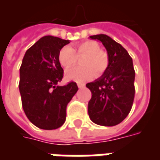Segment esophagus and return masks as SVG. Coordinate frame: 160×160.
<instances>
[{
	"instance_id": "1",
	"label": "esophagus",
	"mask_w": 160,
	"mask_h": 160,
	"mask_svg": "<svg viewBox=\"0 0 160 160\" xmlns=\"http://www.w3.org/2000/svg\"><path fill=\"white\" fill-rule=\"evenodd\" d=\"M77 86H78V87H79V88H83V87H85V84L78 83V84H77Z\"/></svg>"
}]
</instances>
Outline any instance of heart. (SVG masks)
Listing matches in <instances>:
<instances>
[{
  "label": "heart",
  "mask_w": 160,
  "mask_h": 160,
  "mask_svg": "<svg viewBox=\"0 0 160 160\" xmlns=\"http://www.w3.org/2000/svg\"><path fill=\"white\" fill-rule=\"evenodd\" d=\"M86 56L82 60L83 68H74L68 70L65 76L68 80L83 82L96 75H100L107 69L109 57L106 53L100 50V46L95 41H85L79 43L75 49L65 46L58 53V62L64 68H69L77 62V56Z\"/></svg>",
  "instance_id": "obj_1"
}]
</instances>
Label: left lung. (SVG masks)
I'll use <instances>...</instances> for the list:
<instances>
[{"mask_svg":"<svg viewBox=\"0 0 160 160\" xmlns=\"http://www.w3.org/2000/svg\"><path fill=\"white\" fill-rule=\"evenodd\" d=\"M100 41L107 50L109 65L103 75L87 84L92 92L88 115L94 123L115 126L127 118L134 98L133 60L120 43L104 34L90 36Z\"/></svg>","mask_w":160,"mask_h":160,"instance_id":"8db88e82","label":"left lung"}]
</instances>
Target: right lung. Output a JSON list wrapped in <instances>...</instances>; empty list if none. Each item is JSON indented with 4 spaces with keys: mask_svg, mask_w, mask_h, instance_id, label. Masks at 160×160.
<instances>
[{
    "mask_svg": "<svg viewBox=\"0 0 160 160\" xmlns=\"http://www.w3.org/2000/svg\"><path fill=\"white\" fill-rule=\"evenodd\" d=\"M69 40L41 38L26 50L19 68V92L30 122L42 129L58 128L66 120L67 105L78 91L75 82L57 86L63 77L58 53Z\"/></svg>",
    "mask_w": 160,
    "mask_h": 160,
    "instance_id": "obj_1",
    "label": "right lung"
}]
</instances>
